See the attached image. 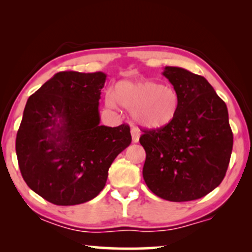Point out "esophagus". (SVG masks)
I'll use <instances>...</instances> for the list:
<instances>
[{
  "mask_svg": "<svg viewBox=\"0 0 252 252\" xmlns=\"http://www.w3.org/2000/svg\"><path fill=\"white\" fill-rule=\"evenodd\" d=\"M130 134H132V141L134 143L139 142V139H140V130L135 128V127H133L132 129H130Z\"/></svg>",
  "mask_w": 252,
  "mask_h": 252,
  "instance_id": "34e87169",
  "label": "esophagus"
}]
</instances>
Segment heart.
Returning <instances> with one entry per match:
<instances>
[{
	"instance_id": "1",
	"label": "heart",
	"mask_w": 252,
	"mask_h": 252,
	"mask_svg": "<svg viewBox=\"0 0 252 252\" xmlns=\"http://www.w3.org/2000/svg\"><path fill=\"white\" fill-rule=\"evenodd\" d=\"M117 103L129 111L137 125L160 129L172 123L179 109V97L173 87L151 80H124L117 84L113 95L106 96V104Z\"/></svg>"
}]
</instances>
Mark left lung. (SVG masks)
I'll list each match as a JSON object with an SVG mask.
<instances>
[{
    "label": "left lung",
    "mask_w": 252,
    "mask_h": 252,
    "mask_svg": "<svg viewBox=\"0 0 252 252\" xmlns=\"http://www.w3.org/2000/svg\"><path fill=\"white\" fill-rule=\"evenodd\" d=\"M179 97L177 116L160 129H143V179L158 197L194 201L221 184L233 149L226 103L202 75L166 66Z\"/></svg>",
    "instance_id": "8db88e82"
}]
</instances>
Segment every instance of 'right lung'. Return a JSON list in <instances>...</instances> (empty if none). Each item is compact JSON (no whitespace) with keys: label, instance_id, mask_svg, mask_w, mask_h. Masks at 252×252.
Returning <instances> with one entry per match:
<instances>
[{"label":"right lung","instance_id":"right-lung-1","mask_svg":"<svg viewBox=\"0 0 252 252\" xmlns=\"http://www.w3.org/2000/svg\"><path fill=\"white\" fill-rule=\"evenodd\" d=\"M103 72H58L31 95L16 137L27 186L56 205H75L104 188L115 158L130 144L129 126L99 125Z\"/></svg>","mask_w":252,"mask_h":252}]
</instances>
